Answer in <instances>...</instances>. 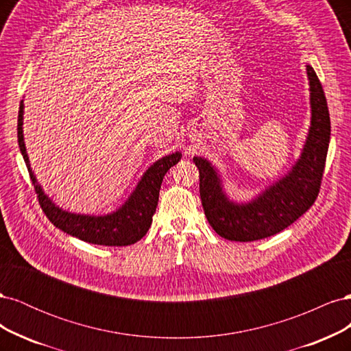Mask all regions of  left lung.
Wrapping results in <instances>:
<instances>
[{
  "mask_svg": "<svg viewBox=\"0 0 351 351\" xmlns=\"http://www.w3.org/2000/svg\"><path fill=\"white\" fill-rule=\"evenodd\" d=\"M311 84L312 121L299 161L280 182L249 204H234L222 192L221 180L206 159L195 156L205 215L217 234L231 241H254L277 234L309 209L319 193L331 121L322 84L306 66Z\"/></svg>",
  "mask_w": 351,
  "mask_h": 351,
  "instance_id": "8db88e82",
  "label": "left lung"
}]
</instances>
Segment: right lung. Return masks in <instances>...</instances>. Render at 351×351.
<instances>
[{
  "label": "right lung",
  "mask_w": 351,
  "mask_h": 351,
  "mask_svg": "<svg viewBox=\"0 0 351 351\" xmlns=\"http://www.w3.org/2000/svg\"><path fill=\"white\" fill-rule=\"evenodd\" d=\"M22 125L23 101L20 102L17 119L19 147L26 162L32 184H34L35 192L38 195L39 205L52 224L70 236L92 244H101V246H129V244L139 241L146 234L152 224V217L156 210L162 178L168 169L182 159V154L176 152L156 161L143 174L129 200L119 210H115L114 214L104 217L70 214V212L62 210L52 204V200L38 184L36 177L32 173L29 164Z\"/></svg>",
  "instance_id": "right-lung-1"
}]
</instances>
